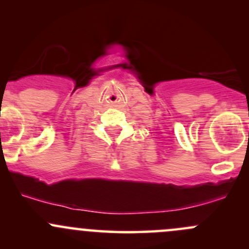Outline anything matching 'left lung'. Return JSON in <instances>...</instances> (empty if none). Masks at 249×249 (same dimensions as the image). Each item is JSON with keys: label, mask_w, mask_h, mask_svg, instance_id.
<instances>
[{"label": "left lung", "mask_w": 249, "mask_h": 249, "mask_svg": "<svg viewBox=\"0 0 249 249\" xmlns=\"http://www.w3.org/2000/svg\"><path fill=\"white\" fill-rule=\"evenodd\" d=\"M248 137H249V134H248Z\"/></svg>", "instance_id": "obj_1"}]
</instances>
